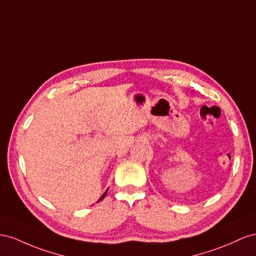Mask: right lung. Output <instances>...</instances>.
<instances>
[{
  "label": "right lung",
  "instance_id": "add662e5",
  "mask_svg": "<svg viewBox=\"0 0 256 256\" xmlns=\"http://www.w3.org/2000/svg\"><path fill=\"white\" fill-rule=\"evenodd\" d=\"M107 191H108V188L106 190V192H105V193H104L103 195H102V197H100V198L98 200V202H100V200H103V198H104V197H105V196H106V194H107Z\"/></svg>",
  "mask_w": 256,
  "mask_h": 256
}]
</instances>
